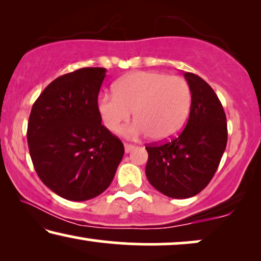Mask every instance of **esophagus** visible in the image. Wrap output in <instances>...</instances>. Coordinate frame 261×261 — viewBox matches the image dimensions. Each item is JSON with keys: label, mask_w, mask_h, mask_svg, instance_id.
Masks as SVG:
<instances>
[{"label": "esophagus", "mask_w": 261, "mask_h": 261, "mask_svg": "<svg viewBox=\"0 0 261 261\" xmlns=\"http://www.w3.org/2000/svg\"><path fill=\"white\" fill-rule=\"evenodd\" d=\"M135 148L134 145H130V144H124V152L126 153H129L130 151H133Z\"/></svg>", "instance_id": "esophagus-1"}]
</instances>
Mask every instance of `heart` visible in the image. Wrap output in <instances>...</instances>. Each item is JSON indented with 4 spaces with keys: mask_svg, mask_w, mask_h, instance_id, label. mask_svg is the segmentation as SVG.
Masks as SVG:
<instances>
[{
    "mask_svg": "<svg viewBox=\"0 0 261 261\" xmlns=\"http://www.w3.org/2000/svg\"><path fill=\"white\" fill-rule=\"evenodd\" d=\"M190 106L191 91L187 81L155 71L129 73L115 85V94L98 99L102 120L110 130L127 122L134 110L137 121L122 129V134L135 138L148 133L158 141L179 132Z\"/></svg>",
    "mask_w": 261,
    "mask_h": 261,
    "instance_id": "1",
    "label": "heart"
}]
</instances>
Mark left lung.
Masks as SVG:
<instances>
[{
	"label": "left lung",
	"mask_w": 261,
	"mask_h": 261,
	"mask_svg": "<svg viewBox=\"0 0 261 261\" xmlns=\"http://www.w3.org/2000/svg\"><path fill=\"white\" fill-rule=\"evenodd\" d=\"M191 91L190 115L183 132L163 145H148L146 177L167 197L189 198L215 174L227 146V119L212 87L197 74L184 73Z\"/></svg>",
	"instance_id": "left-lung-1"
}]
</instances>
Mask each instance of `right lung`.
Masks as SVG:
<instances>
[{
	"mask_svg": "<svg viewBox=\"0 0 261 261\" xmlns=\"http://www.w3.org/2000/svg\"><path fill=\"white\" fill-rule=\"evenodd\" d=\"M105 67H83L49 83L32 107L30 154L46 187L69 201H88L112 183L124 148L103 126L98 92Z\"/></svg>",
	"mask_w": 261,
	"mask_h": 261,
	"instance_id": "obj_1",
	"label": "right lung"
}]
</instances>
